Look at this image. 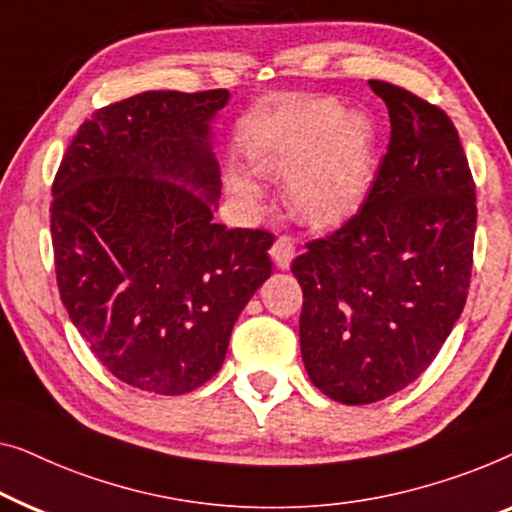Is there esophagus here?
<instances>
[{"label":"esophagus","mask_w":512,"mask_h":512,"mask_svg":"<svg viewBox=\"0 0 512 512\" xmlns=\"http://www.w3.org/2000/svg\"><path fill=\"white\" fill-rule=\"evenodd\" d=\"M269 253H271L273 264H276L278 269H290V264L294 259V241L290 239V236H278V239L273 241Z\"/></svg>","instance_id":"34e87169"}]
</instances>
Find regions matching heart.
I'll return each instance as SVG.
<instances>
[{"label":"heart","mask_w":512,"mask_h":512,"mask_svg":"<svg viewBox=\"0 0 512 512\" xmlns=\"http://www.w3.org/2000/svg\"><path fill=\"white\" fill-rule=\"evenodd\" d=\"M259 174L287 183V206L306 225L329 229L362 208L373 183V127L336 102H313L287 122L269 146L253 155ZM229 190L248 204L262 190L243 174L229 176Z\"/></svg>","instance_id":"heart-1"}]
</instances>
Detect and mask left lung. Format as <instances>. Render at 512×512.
<instances>
[{
    "label": "left lung",
    "mask_w": 512,
    "mask_h": 512,
    "mask_svg": "<svg viewBox=\"0 0 512 512\" xmlns=\"http://www.w3.org/2000/svg\"><path fill=\"white\" fill-rule=\"evenodd\" d=\"M390 143L364 204L292 262L304 290L301 357L311 383L348 406L420 378L464 311L475 183L448 113L385 81Z\"/></svg>",
    "instance_id": "1"
}]
</instances>
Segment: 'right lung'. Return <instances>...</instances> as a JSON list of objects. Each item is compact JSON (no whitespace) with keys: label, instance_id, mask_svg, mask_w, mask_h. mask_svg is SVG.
I'll use <instances>...</instances> for the list:
<instances>
[{"label":"right lung","instance_id":"add662e5","mask_svg":"<svg viewBox=\"0 0 512 512\" xmlns=\"http://www.w3.org/2000/svg\"><path fill=\"white\" fill-rule=\"evenodd\" d=\"M227 90L141 92L78 127L53 181L60 299L122 383L176 397L225 362L234 322L271 276L273 234L213 222L211 120Z\"/></svg>","mask_w":512,"mask_h":512}]
</instances>
